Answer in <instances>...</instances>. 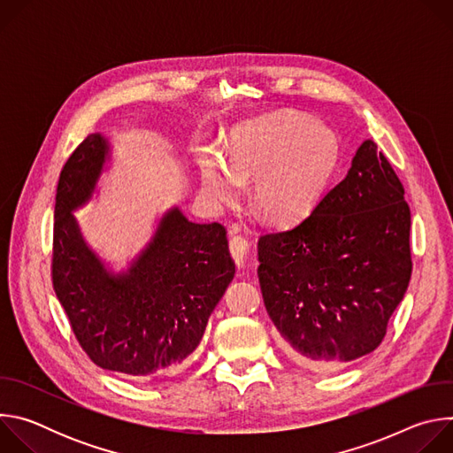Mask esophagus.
Wrapping results in <instances>:
<instances>
[{"mask_svg":"<svg viewBox=\"0 0 453 453\" xmlns=\"http://www.w3.org/2000/svg\"><path fill=\"white\" fill-rule=\"evenodd\" d=\"M229 249H231L233 260L238 265V269L245 267L247 256H249V243H247V240L243 236H233L229 240Z\"/></svg>","mask_w":453,"mask_h":453,"instance_id":"34e87169","label":"esophagus"}]
</instances>
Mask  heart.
Here are the masks:
<instances>
[{
  "label": "heart",
  "mask_w": 453,
  "mask_h": 453,
  "mask_svg": "<svg viewBox=\"0 0 453 453\" xmlns=\"http://www.w3.org/2000/svg\"><path fill=\"white\" fill-rule=\"evenodd\" d=\"M227 168L217 157L203 163V189L213 203L233 201L254 179L252 201L280 224L315 208L339 161V142L328 128L297 114L252 123L233 140Z\"/></svg>",
  "instance_id": "obj_1"
}]
</instances>
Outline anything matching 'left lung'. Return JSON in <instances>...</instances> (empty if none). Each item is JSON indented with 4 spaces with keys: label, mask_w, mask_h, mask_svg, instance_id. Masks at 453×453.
<instances>
[{
    "label": "left lung",
    "mask_w": 453,
    "mask_h": 453,
    "mask_svg": "<svg viewBox=\"0 0 453 453\" xmlns=\"http://www.w3.org/2000/svg\"><path fill=\"white\" fill-rule=\"evenodd\" d=\"M405 189L374 142L297 226L257 240L269 317L297 360L334 371L374 351L411 274Z\"/></svg>",
    "instance_id": "obj_1"
}]
</instances>
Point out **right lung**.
<instances>
[{
	"label": "right lung",
	"mask_w": 453,
	"mask_h": 453,
	"mask_svg": "<svg viewBox=\"0 0 453 453\" xmlns=\"http://www.w3.org/2000/svg\"><path fill=\"white\" fill-rule=\"evenodd\" d=\"M109 154L89 134L62 166L53 222L51 281L75 339L102 369L163 374L199 346L208 319L234 278L222 224L189 222L177 208L127 273L111 274L86 245L73 210L91 199Z\"/></svg>",
	"instance_id": "right-lung-1"
}]
</instances>
